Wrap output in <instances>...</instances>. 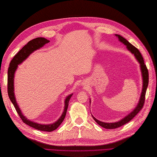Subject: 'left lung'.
Instances as JSON below:
<instances>
[{
  "mask_svg": "<svg viewBox=\"0 0 157 157\" xmlns=\"http://www.w3.org/2000/svg\"><path fill=\"white\" fill-rule=\"evenodd\" d=\"M115 35L118 38V40H119L121 43L124 44L126 46V49L129 51L131 54H132L134 56L135 58L137 61V62L140 63L142 80H143V83H142V84L143 85H142L141 96L139 99V101L137 104V105L134 109V110H132V111H131L129 114H128L126 117L122 118L120 121L115 122H104L96 119V118L92 115L94 120L96 122V123H98V124H99V126L104 128H106V129H115V128H117L118 127H121L123 125H124L128 122H130L132 118L140 111V110L141 109V108L143 107V105L144 104L146 90L149 84L148 70H147L146 65L144 63V60L143 57H142L140 53V52L137 50L135 46L131 44L126 39H124V37H122L120 35L115 34ZM90 103H91V99H90Z\"/></svg>",
  "mask_w": 157,
  "mask_h": 157,
  "instance_id": "obj_1",
  "label": "left lung"
}]
</instances>
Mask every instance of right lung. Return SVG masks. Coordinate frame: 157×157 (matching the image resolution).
<instances>
[{"label": "right lung", "mask_w": 157, "mask_h": 157, "mask_svg": "<svg viewBox=\"0 0 157 157\" xmlns=\"http://www.w3.org/2000/svg\"><path fill=\"white\" fill-rule=\"evenodd\" d=\"M50 42L49 40L45 39L43 37H37L35 39L30 40L28 43L25 45L23 48L19 51L17 54L13 57V58L12 59L10 63V67L8 70V94L9 98L10 101L13 103L14 107L16 108V110L21 118L23 122L25 124H27L32 128H34L35 129L40 131L44 132H52L58 128L59 125L62 123L64 118L66 115V113L67 111V108L69 105V101L71 96H73V94H71L66 97L64 101V110L61 114V117L59 118V119L57 120L55 122L52 123V124H39L35 122L30 121L29 119L23 115L21 110L19 107L17 103L15 93H14V76H15V73L17 69L18 65L22 63L28 57H29L33 52L35 51L39 50L42 47H43L46 44Z\"/></svg>", "instance_id": "add662e5"}]
</instances>
